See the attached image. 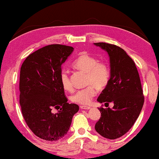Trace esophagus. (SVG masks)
I'll use <instances>...</instances> for the list:
<instances>
[{
    "label": "esophagus",
    "mask_w": 159,
    "mask_h": 159,
    "mask_svg": "<svg viewBox=\"0 0 159 159\" xmlns=\"http://www.w3.org/2000/svg\"><path fill=\"white\" fill-rule=\"evenodd\" d=\"M80 108H81V109H89V108H91V107H90V106H80Z\"/></svg>",
    "instance_id": "obj_1"
}]
</instances>
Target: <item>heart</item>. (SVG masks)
Instances as JSON below:
<instances>
[{
	"instance_id": "b5f03b06",
	"label": "heart",
	"mask_w": 159,
	"mask_h": 159,
	"mask_svg": "<svg viewBox=\"0 0 159 159\" xmlns=\"http://www.w3.org/2000/svg\"><path fill=\"white\" fill-rule=\"evenodd\" d=\"M73 65L75 69L86 73V84L88 86L75 92L70 99L75 103L87 105L97 94V88L103 89L108 85L111 77L110 67L106 62L98 61L97 58L86 52L80 54L74 61ZM61 83L67 91L73 89L71 81L65 70L62 71L61 74Z\"/></svg>"
}]
</instances>
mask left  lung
Here are the masks:
<instances>
[{
    "label": "left lung",
    "mask_w": 159,
    "mask_h": 159,
    "mask_svg": "<svg viewBox=\"0 0 159 159\" xmlns=\"http://www.w3.org/2000/svg\"><path fill=\"white\" fill-rule=\"evenodd\" d=\"M94 45L107 51L111 67L109 82L97 100L108 106L114 103L112 108H98L101 116L94 128L103 137L115 139L127 133L137 120L144 104L143 91L135 63L123 49L106 43Z\"/></svg>",
    "instance_id": "obj_1"
}]
</instances>
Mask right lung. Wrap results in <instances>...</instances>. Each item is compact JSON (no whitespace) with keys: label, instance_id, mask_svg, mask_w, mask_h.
<instances>
[{"label":"right lung","instance_id":"obj_1","mask_svg":"<svg viewBox=\"0 0 159 159\" xmlns=\"http://www.w3.org/2000/svg\"><path fill=\"white\" fill-rule=\"evenodd\" d=\"M73 48L59 44L40 48L23 61L20 74V104L25 121L38 137L56 141L67 134L79 106L68 103L61 83V65ZM55 108L56 114L51 112Z\"/></svg>","mask_w":159,"mask_h":159}]
</instances>
